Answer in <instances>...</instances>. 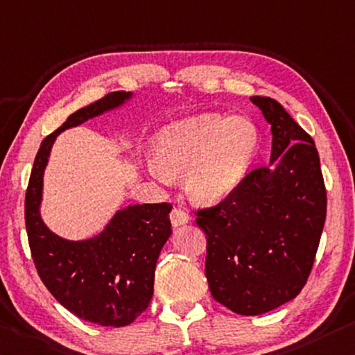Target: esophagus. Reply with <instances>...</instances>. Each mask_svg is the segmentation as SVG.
I'll return each instance as SVG.
<instances>
[{
  "instance_id": "esophagus-1",
  "label": "esophagus",
  "mask_w": 355,
  "mask_h": 355,
  "mask_svg": "<svg viewBox=\"0 0 355 355\" xmlns=\"http://www.w3.org/2000/svg\"><path fill=\"white\" fill-rule=\"evenodd\" d=\"M171 223H172V226H183V224H187V223H189V216H188V213L184 211V210H182V208H172V211H171Z\"/></svg>"
}]
</instances>
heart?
Instances as JSON below:
<instances>
[{"label": "heart", "instance_id": "heart-1", "mask_svg": "<svg viewBox=\"0 0 355 355\" xmlns=\"http://www.w3.org/2000/svg\"><path fill=\"white\" fill-rule=\"evenodd\" d=\"M261 148V134L245 118L218 114L173 121L156 134L151 147L156 178L183 175L191 200L202 205L226 199L243 182Z\"/></svg>", "mask_w": 355, "mask_h": 355}]
</instances>
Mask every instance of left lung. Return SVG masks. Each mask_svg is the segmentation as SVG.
I'll use <instances>...</instances> for the list:
<instances>
[{"instance_id":"1","label":"left lung","mask_w":355,"mask_h":355,"mask_svg":"<svg viewBox=\"0 0 355 355\" xmlns=\"http://www.w3.org/2000/svg\"><path fill=\"white\" fill-rule=\"evenodd\" d=\"M272 125L270 166L196 223L207 235L205 277L213 299L257 316L295 299L306 284L322 234L327 193L311 136L278 101L250 98Z\"/></svg>"}]
</instances>
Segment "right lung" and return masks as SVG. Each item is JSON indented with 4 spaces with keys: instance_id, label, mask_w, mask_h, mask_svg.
Masks as SVG:
<instances>
[{
    "instance_id": "1",
    "label": "right lung",
    "mask_w": 355,
    "mask_h": 355,
    "mask_svg": "<svg viewBox=\"0 0 355 355\" xmlns=\"http://www.w3.org/2000/svg\"><path fill=\"white\" fill-rule=\"evenodd\" d=\"M131 98L132 93L126 92L107 94L67 116L44 139L25 198L28 243L42 283L67 311L103 327H125L150 305L157 257L172 234V205H128L94 237L66 240L42 221L44 171L61 132L115 110Z\"/></svg>"
}]
</instances>
